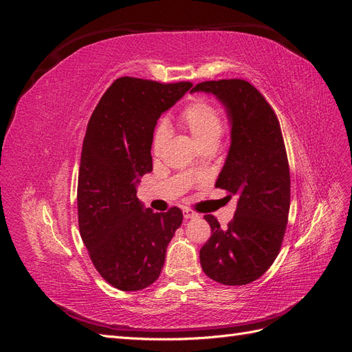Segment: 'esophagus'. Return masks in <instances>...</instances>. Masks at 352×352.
I'll return each mask as SVG.
<instances>
[{"mask_svg":"<svg viewBox=\"0 0 352 352\" xmlns=\"http://www.w3.org/2000/svg\"><path fill=\"white\" fill-rule=\"evenodd\" d=\"M184 217L188 220V219H197V217H199V214L198 212H195L194 210H190V208H185L184 210Z\"/></svg>","mask_w":352,"mask_h":352,"instance_id":"esophagus-1","label":"esophagus"}]
</instances>
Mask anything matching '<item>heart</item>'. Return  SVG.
Masks as SVG:
<instances>
[{
  "instance_id": "obj_1",
  "label": "heart",
  "mask_w": 352,
  "mask_h": 352,
  "mask_svg": "<svg viewBox=\"0 0 352 352\" xmlns=\"http://www.w3.org/2000/svg\"><path fill=\"white\" fill-rule=\"evenodd\" d=\"M180 123H182L199 146L216 145L223 135V119L221 111L214 102L204 98H198L188 104L180 113ZM168 140V127L166 123H160L153 135L151 150L154 155L162 153L163 146Z\"/></svg>"
}]
</instances>
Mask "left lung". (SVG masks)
Instances as JSON below:
<instances>
[{
    "label": "left lung",
    "instance_id": "obj_1",
    "mask_svg": "<svg viewBox=\"0 0 352 352\" xmlns=\"http://www.w3.org/2000/svg\"><path fill=\"white\" fill-rule=\"evenodd\" d=\"M216 95L230 122V148L216 186L238 197L228 229L206 214L210 239L199 250L201 267L221 285H248L269 270L285 236L291 176L280 124L257 88L242 79L207 80L190 92Z\"/></svg>",
    "mask_w": 352,
    "mask_h": 352
}]
</instances>
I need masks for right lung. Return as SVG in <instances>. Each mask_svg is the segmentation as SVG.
<instances>
[{
	"mask_svg": "<svg viewBox=\"0 0 352 352\" xmlns=\"http://www.w3.org/2000/svg\"><path fill=\"white\" fill-rule=\"evenodd\" d=\"M190 87L119 78L89 119L78 179L79 230L95 269L120 291H141L158 279L167 245L182 225L177 207L144 208L136 185L153 170L158 117Z\"/></svg>",
	"mask_w": 352,
	"mask_h": 352,
	"instance_id": "right-lung-1",
	"label": "right lung"
}]
</instances>
